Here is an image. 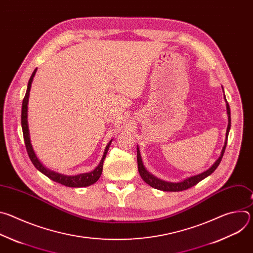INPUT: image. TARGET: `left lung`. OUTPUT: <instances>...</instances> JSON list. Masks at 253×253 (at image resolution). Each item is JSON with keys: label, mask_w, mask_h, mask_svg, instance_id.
Listing matches in <instances>:
<instances>
[{"label": "left lung", "mask_w": 253, "mask_h": 253, "mask_svg": "<svg viewBox=\"0 0 253 253\" xmlns=\"http://www.w3.org/2000/svg\"><path fill=\"white\" fill-rule=\"evenodd\" d=\"M223 89V88H222ZM224 100L226 102V110H227V115H228V126H227V130H226V138H225V143H224V146L222 148V151H221V154L219 156V158L215 161V163L206 171L198 174V175H195V176H191V177H188L186 179H184L183 181H180V182H177V183H173V182H167V181H164V180H161L157 177H155L154 175H152L151 173H149L145 166L143 165V162H142V158H141V154H140V150H139V147L137 146V163H138V171H139V174L141 176V178L145 181L148 185H150L151 187L155 188V189H158V190H162V191H173V192H176V191H183V190H186L194 185H196L198 182H200L201 180H203L204 178H206L207 176H209L211 173H213L215 171V169L218 167L219 163L221 162V159L223 157V154H224V151H225V148H226V144H227V138H228V133H229V130H230V126H231V118H230V108H229V105L226 101V98H225V95H224Z\"/></svg>", "instance_id": "obj_1"}]
</instances>
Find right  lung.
<instances>
[{
	"mask_svg": "<svg viewBox=\"0 0 253 253\" xmlns=\"http://www.w3.org/2000/svg\"><path fill=\"white\" fill-rule=\"evenodd\" d=\"M37 72V69H35L32 76L30 77V80L28 82V87H27V91H26V95L24 97L23 100V104H22V115H21V124H22V130H23V135H24V141H25V145H26V149L28 152V155L32 161V163L34 164V166L37 168L40 172H42L44 175H46L48 178H50L51 180L55 182H58L62 185H65L67 187H86V186H90L92 184H94L95 182L98 181V179L100 178L101 174H102V170H103V162L104 159L107 155L108 149H109L112 140L107 144V146L105 148L103 157L99 163V165L91 172L88 173H82V174H78V175H73V176H69V175H64V174H60L57 173L55 171H51L49 169H47L41 162L40 160L36 156L34 149L32 147L31 144V140H30V132H29V125H28V102H29V96H30V90H31V86H32V82L34 79V76Z\"/></svg>",
	"mask_w": 253,
	"mask_h": 253,
	"instance_id": "right-lung-1",
	"label": "right lung"
}]
</instances>
